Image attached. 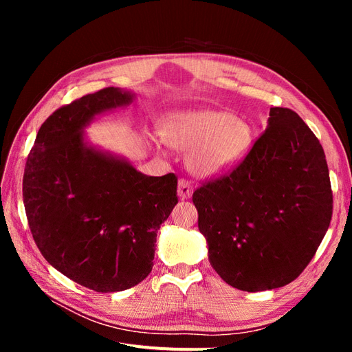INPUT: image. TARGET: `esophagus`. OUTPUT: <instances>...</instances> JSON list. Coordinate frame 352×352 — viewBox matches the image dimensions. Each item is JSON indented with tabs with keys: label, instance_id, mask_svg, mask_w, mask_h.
<instances>
[{
	"label": "esophagus",
	"instance_id": "obj_1",
	"mask_svg": "<svg viewBox=\"0 0 352 352\" xmlns=\"http://www.w3.org/2000/svg\"><path fill=\"white\" fill-rule=\"evenodd\" d=\"M192 184L188 182L186 179H180L179 184H177V195L182 198V199H188L192 195Z\"/></svg>",
	"mask_w": 352,
	"mask_h": 352
}]
</instances>
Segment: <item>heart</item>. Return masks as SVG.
<instances>
[{"mask_svg":"<svg viewBox=\"0 0 352 352\" xmlns=\"http://www.w3.org/2000/svg\"><path fill=\"white\" fill-rule=\"evenodd\" d=\"M162 140L186 150V164L201 177H217L236 167L248 154L252 132L248 123L217 110L170 113L160 129ZM160 146V141L155 142Z\"/></svg>","mask_w":352,"mask_h":352,"instance_id":"1","label":"heart"}]
</instances>
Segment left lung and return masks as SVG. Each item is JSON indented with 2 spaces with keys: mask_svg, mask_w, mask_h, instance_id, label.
Instances as JSON below:
<instances>
[{
  "mask_svg": "<svg viewBox=\"0 0 352 352\" xmlns=\"http://www.w3.org/2000/svg\"><path fill=\"white\" fill-rule=\"evenodd\" d=\"M192 201L208 260L247 292L295 280L324 238L333 198L324 151L295 111L272 107L267 127L230 173Z\"/></svg>",
  "mask_w": 352,
  "mask_h": 352,
  "instance_id": "8db88e82",
  "label": "left lung"
}]
</instances>
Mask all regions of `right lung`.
Instances as JSON below:
<instances>
[{
  "instance_id": "1",
  "label": "right lung",
  "mask_w": 352,
  "mask_h": 352,
  "mask_svg": "<svg viewBox=\"0 0 352 352\" xmlns=\"http://www.w3.org/2000/svg\"><path fill=\"white\" fill-rule=\"evenodd\" d=\"M133 100L110 87L56 110L25 167V210L41 254L97 292L129 289L151 273L157 232L177 204L173 173L146 176L87 141L95 117Z\"/></svg>"
}]
</instances>
